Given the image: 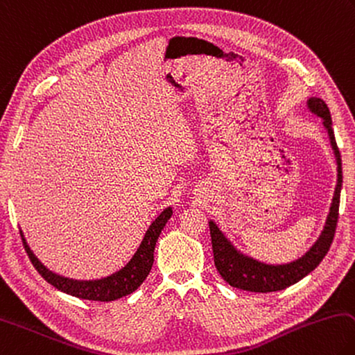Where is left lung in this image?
I'll use <instances>...</instances> for the list:
<instances>
[{
    "instance_id": "obj_1",
    "label": "left lung",
    "mask_w": 355,
    "mask_h": 355,
    "mask_svg": "<svg viewBox=\"0 0 355 355\" xmlns=\"http://www.w3.org/2000/svg\"><path fill=\"white\" fill-rule=\"evenodd\" d=\"M309 108L323 118L324 125L329 132L331 144L337 157L338 164V182L337 188H335V194L332 200L331 212L327 216L326 227L321 233L317 243L307 251V253L301 257V259L286 263V266H267V263H261L257 261L245 257L241 253L231 247V243L225 239V236L218 231L214 223L209 222V231H211V242H212V253H214V263L217 272L220 273L222 278L228 282L230 286L248 290V292H278V290H284L286 287L295 284L300 279L304 278L312 270L317 268L318 263L323 261V257L327 254L331 248V243L334 241L335 230H337L338 222V208H340V192H341V183H343V173H341V155L335 141V135L332 130V119L331 112L324 101L318 98L309 99Z\"/></svg>"
}]
</instances>
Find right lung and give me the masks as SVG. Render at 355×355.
I'll return each mask as SVG.
<instances>
[{
    "mask_svg": "<svg viewBox=\"0 0 355 355\" xmlns=\"http://www.w3.org/2000/svg\"><path fill=\"white\" fill-rule=\"evenodd\" d=\"M171 216L172 208H167L161 212L157 217V220L150 225L149 230H147L144 239L141 242L137 253L132 257V261L128 262L124 268H121L118 273H113L112 276H107V278H102L98 281H74L62 278V276L49 272L46 267L42 266L40 261L32 254V251L29 250L28 245H26L24 239L23 245L32 266L35 267L37 272L40 273L51 286H54L55 288L62 290V292L77 296V298L82 300L104 302L114 301L135 292V290L143 284L144 279L147 278V275H149L153 266V250H155L161 230L164 228V225L169 220Z\"/></svg>",
    "mask_w": 355,
    "mask_h": 355,
    "instance_id": "add662e5",
    "label": "right lung"
}]
</instances>
